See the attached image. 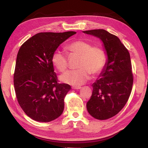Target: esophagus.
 <instances>
[{
    "mask_svg": "<svg viewBox=\"0 0 148 148\" xmlns=\"http://www.w3.org/2000/svg\"><path fill=\"white\" fill-rule=\"evenodd\" d=\"M81 88H82V87H79V86H73V87H72V89H79Z\"/></svg>",
    "mask_w": 148,
    "mask_h": 148,
    "instance_id": "esophagus-1",
    "label": "esophagus"
}]
</instances>
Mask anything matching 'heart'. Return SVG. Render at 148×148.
Here are the masks:
<instances>
[{"label": "heart", "mask_w": 148, "mask_h": 148, "mask_svg": "<svg viewBox=\"0 0 148 148\" xmlns=\"http://www.w3.org/2000/svg\"><path fill=\"white\" fill-rule=\"evenodd\" d=\"M71 53L79 56L77 62L78 69L65 72L61 79L65 84L74 86L84 84L90 77V73L97 74L103 69L106 61V55L103 49L92 46L86 41L77 40L66 47ZM52 62L60 72H64L68 68L66 55L57 50L52 56Z\"/></svg>", "instance_id": "1"}]
</instances>
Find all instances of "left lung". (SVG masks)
<instances>
[{"label": "left lung", "instance_id": "obj_1", "mask_svg": "<svg viewBox=\"0 0 148 148\" xmlns=\"http://www.w3.org/2000/svg\"><path fill=\"white\" fill-rule=\"evenodd\" d=\"M83 32L101 40L107 56L99 77L92 85L87 110L97 119L111 118L122 110L131 92L133 76L129 52L118 37L104 29Z\"/></svg>", "mask_w": 148, "mask_h": 148}]
</instances>
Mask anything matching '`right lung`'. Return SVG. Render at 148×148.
<instances>
[{"instance_id": "right-lung-1", "label": "right lung", "mask_w": 148, "mask_h": 148, "mask_svg": "<svg viewBox=\"0 0 148 148\" xmlns=\"http://www.w3.org/2000/svg\"><path fill=\"white\" fill-rule=\"evenodd\" d=\"M76 32H40L24 42L17 53L14 85L20 106L31 119L49 122L61 116L71 87L59 84L52 56Z\"/></svg>"}]
</instances>
